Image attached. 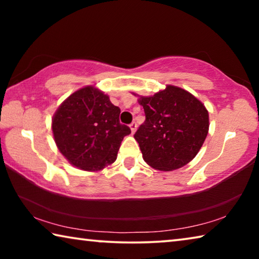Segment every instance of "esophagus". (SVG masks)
<instances>
[{
	"instance_id": "34e87169",
	"label": "esophagus",
	"mask_w": 259,
	"mask_h": 259,
	"mask_svg": "<svg viewBox=\"0 0 259 259\" xmlns=\"http://www.w3.org/2000/svg\"><path fill=\"white\" fill-rule=\"evenodd\" d=\"M130 129H131V133H135L136 131V129H137V123H136V122L134 121L133 123H130Z\"/></svg>"
}]
</instances>
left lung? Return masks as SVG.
I'll return each instance as SVG.
<instances>
[{"label":"left lung","mask_w":259,"mask_h":259,"mask_svg":"<svg viewBox=\"0 0 259 259\" xmlns=\"http://www.w3.org/2000/svg\"><path fill=\"white\" fill-rule=\"evenodd\" d=\"M139 104L145 121L134 137L146 163L170 171L194 159L209 130V115L203 104L174 85L152 97H142Z\"/></svg>","instance_id":"left-lung-1"}]
</instances>
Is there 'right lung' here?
I'll list each match as a JSON object with an SVG mask.
<instances>
[{
    "instance_id": "right-lung-1",
    "label": "right lung",
    "mask_w": 259,
    "mask_h": 259,
    "mask_svg": "<svg viewBox=\"0 0 259 259\" xmlns=\"http://www.w3.org/2000/svg\"><path fill=\"white\" fill-rule=\"evenodd\" d=\"M121 109L106 95L85 87L61 104L52 120L55 142L73 165L97 171L113 163L124 136L131 130L120 123Z\"/></svg>"
}]
</instances>
